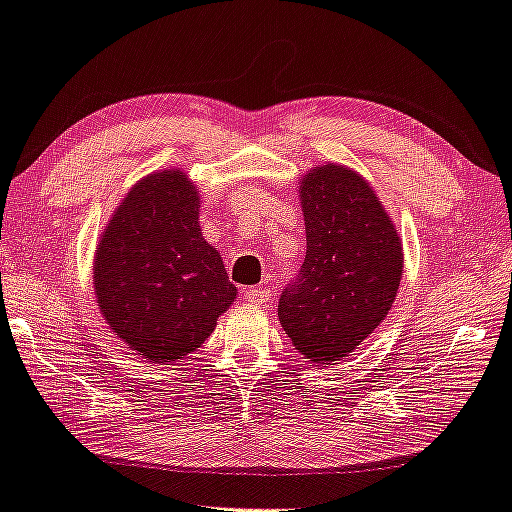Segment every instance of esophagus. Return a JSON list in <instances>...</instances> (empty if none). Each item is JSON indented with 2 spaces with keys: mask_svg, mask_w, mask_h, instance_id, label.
I'll return each instance as SVG.
<instances>
[{
  "mask_svg": "<svg viewBox=\"0 0 512 512\" xmlns=\"http://www.w3.org/2000/svg\"><path fill=\"white\" fill-rule=\"evenodd\" d=\"M245 302L249 304H265L267 300H270V290L267 288H247L245 290Z\"/></svg>",
  "mask_w": 512,
  "mask_h": 512,
  "instance_id": "esophagus-1",
  "label": "esophagus"
}]
</instances>
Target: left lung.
<instances>
[{
  "instance_id": "obj_1",
  "label": "left lung",
  "mask_w": 512,
  "mask_h": 512,
  "mask_svg": "<svg viewBox=\"0 0 512 512\" xmlns=\"http://www.w3.org/2000/svg\"><path fill=\"white\" fill-rule=\"evenodd\" d=\"M306 256L281 290L279 320L316 364L341 361L387 318L403 279V245L357 171L322 164L300 180Z\"/></svg>"
}]
</instances>
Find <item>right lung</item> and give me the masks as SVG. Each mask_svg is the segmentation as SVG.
<instances>
[{
	"label": "right lung",
	"instance_id": "add662e5",
	"mask_svg": "<svg viewBox=\"0 0 512 512\" xmlns=\"http://www.w3.org/2000/svg\"><path fill=\"white\" fill-rule=\"evenodd\" d=\"M93 283L109 327L153 364L201 348L238 295L203 240L199 192L180 169L141 178L125 194L100 235Z\"/></svg>",
	"mask_w": 512,
	"mask_h": 512
}]
</instances>
